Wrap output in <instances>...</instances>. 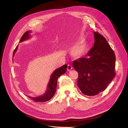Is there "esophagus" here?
Instances as JSON below:
<instances>
[{
    "label": "esophagus",
    "mask_w": 128,
    "mask_h": 128,
    "mask_svg": "<svg viewBox=\"0 0 128 128\" xmlns=\"http://www.w3.org/2000/svg\"><path fill=\"white\" fill-rule=\"evenodd\" d=\"M67 69H68V71H70V70H72V65H71L70 64H68V68H67Z\"/></svg>",
    "instance_id": "obj_1"
}]
</instances>
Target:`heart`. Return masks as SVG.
I'll list each match as a JSON object with an SVG mask.
<instances>
[{
	"instance_id": "obj_1",
	"label": "heart",
	"mask_w": 128,
	"mask_h": 128,
	"mask_svg": "<svg viewBox=\"0 0 128 128\" xmlns=\"http://www.w3.org/2000/svg\"><path fill=\"white\" fill-rule=\"evenodd\" d=\"M85 51V46L83 43H79L74 46L72 48V53L73 55L79 57L82 56Z\"/></svg>"
}]
</instances>
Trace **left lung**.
I'll return each instance as SVG.
<instances>
[{
    "mask_svg": "<svg viewBox=\"0 0 128 128\" xmlns=\"http://www.w3.org/2000/svg\"><path fill=\"white\" fill-rule=\"evenodd\" d=\"M95 42L88 58L74 61L78 73L77 86L84 95L94 96L104 91L116 76L115 53L104 36L94 32Z\"/></svg>",
    "mask_w": 128,
    "mask_h": 128,
    "instance_id": "1",
    "label": "left lung"
}]
</instances>
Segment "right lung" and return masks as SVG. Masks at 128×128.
<instances>
[{
  "mask_svg": "<svg viewBox=\"0 0 128 128\" xmlns=\"http://www.w3.org/2000/svg\"><path fill=\"white\" fill-rule=\"evenodd\" d=\"M29 32L30 31H27L26 32L23 36H22L21 40H20V42H22L23 41H24L25 40H26L30 38L29 36ZM18 46L14 49V51H13V56H14V53L18 49ZM68 65L66 64L60 67L59 68L56 69L53 73L51 75V76L50 77V80L49 81L48 88H47V90L46 92L44 93V94L36 98H32L30 96H27L28 97L30 98L33 101L35 102H45L46 101H48L49 100L51 99L53 96H54V94L56 92V88L57 86V82H58V79L59 77H60L62 75L64 74L66 71V68Z\"/></svg>",
  "mask_w": 128,
  "mask_h": 128,
  "instance_id": "add662e5",
  "label": "right lung"
}]
</instances>
